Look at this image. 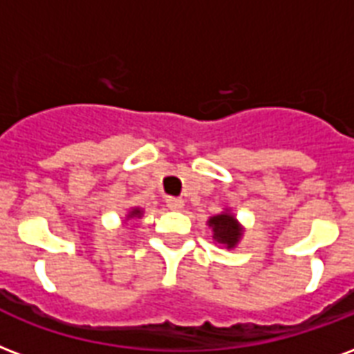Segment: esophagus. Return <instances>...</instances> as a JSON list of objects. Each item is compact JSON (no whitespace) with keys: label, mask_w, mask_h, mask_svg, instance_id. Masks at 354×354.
Segmentation results:
<instances>
[{"label":"esophagus","mask_w":354,"mask_h":354,"mask_svg":"<svg viewBox=\"0 0 354 354\" xmlns=\"http://www.w3.org/2000/svg\"><path fill=\"white\" fill-rule=\"evenodd\" d=\"M167 206L170 210H182L184 208V201L180 197H167Z\"/></svg>","instance_id":"obj_1"}]
</instances>
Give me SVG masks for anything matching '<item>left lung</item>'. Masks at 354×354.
I'll list each match as a JSON object with an SVG mask.
<instances>
[{"label": "left lung", "instance_id": "8db88e82", "mask_svg": "<svg viewBox=\"0 0 354 354\" xmlns=\"http://www.w3.org/2000/svg\"><path fill=\"white\" fill-rule=\"evenodd\" d=\"M210 227L214 229V238L219 243H225L227 248H234L242 236V230L238 227L236 219L229 214H221L210 219Z\"/></svg>", "mask_w": 354, "mask_h": 354}]
</instances>
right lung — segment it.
Instances as JSON below:
<instances>
[{
    "label": "right lung",
    "mask_w": 354,
    "mask_h": 354,
    "mask_svg": "<svg viewBox=\"0 0 354 354\" xmlns=\"http://www.w3.org/2000/svg\"><path fill=\"white\" fill-rule=\"evenodd\" d=\"M131 217H140V210H133V212H131Z\"/></svg>",
    "instance_id": "obj_1"
}]
</instances>
